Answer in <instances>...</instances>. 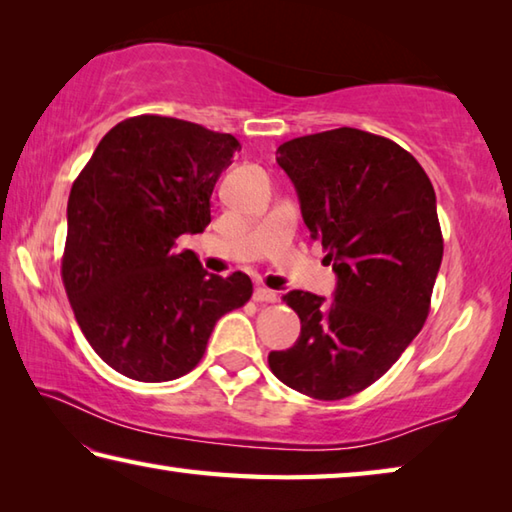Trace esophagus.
Masks as SVG:
<instances>
[{"label": "esophagus", "mask_w": 512, "mask_h": 512, "mask_svg": "<svg viewBox=\"0 0 512 512\" xmlns=\"http://www.w3.org/2000/svg\"><path fill=\"white\" fill-rule=\"evenodd\" d=\"M254 301L256 303H274L276 301V292L267 290L265 285H258V288L254 290Z\"/></svg>", "instance_id": "34e87169"}]
</instances>
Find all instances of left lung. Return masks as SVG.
<instances>
[{
  "label": "left lung",
  "mask_w": 512,
  "mask_h": 512,
  "mask_svg": "<svg viewBox=\"0 0 512 512\" xmlns=\"http://www.w3.org/2000/svg\"><path fill=\"white\" fill-rule=\"evenodd\" d=\"M276 161L337 288L330 303L312 292L285 294L301 335L267 362L290 389L342 400L380 380L425 326L443 261L436 193L414 155L357 128L285 141Z\"/></svg>",
  "instance_id": "obj_1"
}]
</instances>
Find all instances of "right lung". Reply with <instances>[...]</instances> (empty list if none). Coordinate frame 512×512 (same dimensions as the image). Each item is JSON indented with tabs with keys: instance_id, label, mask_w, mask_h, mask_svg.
Wrapping results in <instances>:
<instances>
[{
	"instance_id": "add662e5",
	"label": "right lung",
	"mask_w": 512,
	"mask_h": 512,
	"mask_svg": "<svg viewBox=\"0 0 512 512\" xmlns=\"http://www.w3.org/2000/svg\"><path fill=\"white\" fill-rule=\"evenodd\" d=\"M233 134L170 116L116 123L67 204L62 283L101 360L139 382H168L202 360L215 321L251 299L247 274H209L184 233L211 222V193Z\"/></svg>"
}]
</instances>
